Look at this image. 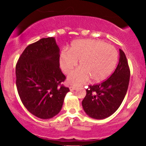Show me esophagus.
<instances>
[{"label":"esophagus","mask_w":146,"mask_h":146,"mask_svg":"<svg viewBox=\"0 0 146 146\" xmlns=\"http://www.w3.org/2000/svg\"><path fill=\"white\" fill-rule=\"evenodd\" d=\"M69 88H70V90H71V91H73V90H75V89H76V87L73 86H70Z\"/></svg>","instance_id":"esophagus-1"}]
</instances>
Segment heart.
I'll list each match as a JSON object with an SVG mask.
<instances>
[{"label": "heart", "instance_id": "heart-1", "mask_svg": "<svg viewBox=\"0 0 146 146\" xmlns=\"http://www.w3.org/2000/svg\"><path fill=\"white\" fill-rule=\"evenodd\" d=\"M68 75L71 84L79 86L91 79L93 82H100L113 71L118 60V53L113 45L93 39H82L71 43L68 50L64 49L60 54L62 70Z\"/></svg>", "mask_w": 146, "mask_h": 146}]
</instances>
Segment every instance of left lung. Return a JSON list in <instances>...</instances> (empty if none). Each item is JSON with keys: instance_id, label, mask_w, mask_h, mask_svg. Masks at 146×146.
<instances>
[{"instance_id": "obj_1", "label": "left lung", "mask_w": 146, "mask_h": 146, "mask_svg": "<svg viewBox=\"0 0 146 146\" xmlns=\"http://www.w3.org/2000/svg\"><path fill=\"white\" fill-rule=\"evenodd\" d=\"M116 69L103 82L90 85L83 100V109L91 118L103 119L113 115L121 104L128 88L130 68L124 52L119 49Z\"/></svg>"}]
</instances>
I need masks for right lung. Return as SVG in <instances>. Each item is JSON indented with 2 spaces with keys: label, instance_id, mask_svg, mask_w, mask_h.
Returning <instances> with one entry per match:
<instances>
[{
  "label": "right lung",
  "instance_id": "add662e5",
  "mask_svg": "<svg viewBox=\"0 0 146 146\" xmlns=\"http://www.w3.org/2000/svg\"><path fill=\"white\" fill-rule=\"evenodd\" d=\"M16 87L23 105L40 119L60 113L69 88L60 68V49L53 37L42 38L27 46L16 66Z\"/></svg>",
  "mask_w": 146,
  "mask_h": 146
}]
</instances>
